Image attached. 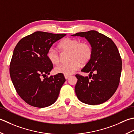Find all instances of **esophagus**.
I'll return each mask as SVG.
<instances>
[{"mask_svg":"<svg viewBox=\"0 0 134 134\" xmlns=\"http://www.w3.org/2000/svg\"><path fill=\"white\" fill-rule=\"evenodd\" d=\"M70 77V76H69V75H65V79H66V80L69 79Z\"/></svg>","mask_w":134,"mask_h":134,"instance_id":"esophagus-1","label":"esophagus"}]
</instances>
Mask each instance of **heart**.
I'll return each mask as SVG.
<instances>
[{
  "label": "heart",
  "mask_w": 134,
  "mask_h": 134,
  "mask_svg": "<svg viewBox=\"0 0 134 134\" xmlns=\"http://www.w3.org/2000/svg\"><path fill=\"white\" fill-rule=\"evenodd\" d=\"M58 48L62 53H69L66 64H62L54 69V72L58 74L70 75L77 70L81 64L86 65L90 61L92 55V48L91 44L86 42H81L78 39L66 38L60 42ZM47 58L54 65L58 64L61 61L59 54L55 49L51 48L47 53Z\"/></svg>",
  "instance_id": "obj_1"
}]
</instances>
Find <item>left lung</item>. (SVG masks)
I'll return each mask as SVG.
<instances>
[{"mask_svg": "<svg viewBox=\"0 0 134 134\" xmlns=\"http://www.w3.org/2000/svg\"><path fill=\"white\" fill-rule=\"evenodd\" d=\"M72 36L84 37L92 48L91 59L81 70L89 73L88 77L76 75V94L86 104H101L112 97L120 83L122 61L118 48L110 38L96 31Z\"/></svg>", "mask_w": 134, "mask_h": 134, "instance_id": "left-lung-1", "label": "left lung"}]
</instances>
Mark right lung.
<instances>
[{
    "instance_id": "1",
    "label": "right lung",
    "mask_w": 134,
    "mask_h": 134,
    "mask_svg": "<svg viewBox=\"0 0 134 134\" xmlns=\"http://www.w3.org/2000/svg\"><path fill=\"white\" fill-rule=\"evenodd\" d=\"M66 35L37 31L16 45L10 64V77L19 96L29 105L47 107L58 98L66 80L63 74L47 77L53 65L47 53L54 43Z\"/></svg>"
}]
</instances>
